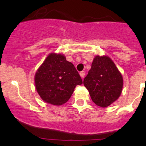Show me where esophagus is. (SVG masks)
Listing matches in <instances>:
<instances>
[{
	"mask_svg": "<svg viewBox=\"0 0 146 146\" xmlns=\"http://www.w3.org/2000/svg\"><path fill=\"white\" fill-rule=\"evenodd\" d=\"M85 74H86V73H85L84 71H82V72H80V77H82V78H83V77H84Z\"/></svg>",
	"mask_w": 146,
	"mask_h": 146,
	"instance_id": "34e87169",
	"label": "esophagus"
}]
</instances>
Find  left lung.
<instances>
[{
  "label": "left lung",
  "instance_id": "obj_1",
  "mask_svg": "<svg viewBox=\"0 0 146 146\" xmlns=\"http://www.w3.org/2000/svg\"><path fill=\"white\" fill-rule=\"evenodd\" d=\"M83 84L88 89L92 101L101 108H107L120 97L123 80L121 73L109 56L96 55Z\"/></svg>",
  "mask_w": 146,
  "mask_h": 146
}]
</instances>
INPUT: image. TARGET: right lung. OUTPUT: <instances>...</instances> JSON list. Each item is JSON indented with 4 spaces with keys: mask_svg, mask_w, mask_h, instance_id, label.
Segmentation results:
<instances>
[{
    "mask_svg": "<svg viewBox=\"0 0 146 146\" xmlns=\"http://www.w3.org/2000/svg\"><path fill=\"white\" fill-rule=\"evenodd\" d=\"M35 87L46 103L60 106L72 96L74 88L82 83L75 67L65 55L51 52L35 73Z\"/></svg>",
    "mask_w": 146,
    "mask_h": 146,
    "instance_id": "add662e5",
    "label": "right lung"
}]
</instances>
